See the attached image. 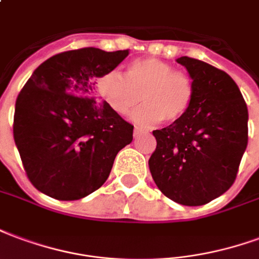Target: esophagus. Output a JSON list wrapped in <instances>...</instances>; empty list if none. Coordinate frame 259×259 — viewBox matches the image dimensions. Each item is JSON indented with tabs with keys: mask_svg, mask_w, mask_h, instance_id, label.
<instances>
[{
	"mask_svg": "<svg viewBox=\"0 0 259 259\" xmlns=\"http://www.w3.org/2000/svg\"><path fill=\"white\" fill-rule=\"evenodd\" d=\"M148 130H145V128H141V127H135V130H134V135L135 137H138V135H141V134H148Z\"/></svg>",
	"mask_w": 259,
	"mask_h": 259,
	"instance_id": "obj_1",
	"label": "esophagus"
}]
</instances>
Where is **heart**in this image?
I'll return each mask as SVG.
<instances>
[{
  "mask_svg": "<svg viewBox=\"0 0 259 259\" xmlns=\"http://www.w3.org/2000/svg\"><path fill=\"white\" fill-rule=\"evenodd\" d=\"M96 91L111 110L127 116L141 102L134 113V121L145 125L161 120L175 122L188 113L193 101V84L185 71L174 70L167 62L145 58L131 62L124 77L116 71L105 73L96 80Z\"/></svg>",
  "mask_w": 259,
  "mask_h": 259,
  "instance_id": "obj_1",
  "label": "heart"
}]
</instances>
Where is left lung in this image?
I'll list each match as a JSON object with an SVG mask.
<instances>
[{
  "label": "left lung",
  "instance_id": "8db88e82",
  "mask_svg": "<svg viewBox=\"0 0 259 259\" xmlns=\"http://www.w3.org/2000/svg\"><path fill=\"white\" fill-rule=\"evenodd\" d=\"M193 84V101L181 120L153 131L157 141L149 168L164 196L203 205L233 185L248 141V110L225 71L199 59H177Z\"/></svg>",
  "mask_w": 259,
  "mask_h": 259
}]
</instances>
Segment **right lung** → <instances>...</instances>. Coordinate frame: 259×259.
I'll return each mask as SVG.
<instances>
[{"instance_id":"1","label":"right lung","mask_w":259,"mask_h":259,"mask_svg":"<svg viewBox=\"0 0 259 259\" xmlns=\"http://www.w3.org/2000/svg\"><path fill=\"white\" fill-rule=\"evenodd\" d=\"M128 54L90 47L55 55L34 70L16 99L13 138L35 189L78 200L106 182L134 125L96 99L95 80Z\"/></svg>"}]
</instances>
